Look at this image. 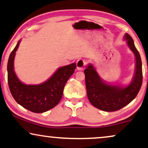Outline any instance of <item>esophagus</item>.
I'll return each mask as SVG.
<instances>
[{"label":"esophagus","mask_w":148,"mask_h":148,"mask_svg":"<svg viewBox=\"0 0 148 148\" xmlns=\"http://www.w3.org/2000/svg\"><path fill=\"white\" fill-rule=\"evenodd\" d=\"M86 65V61L83 59H79L76 62V67L78 70H82Z\"/></svg>","instance_id":"1"}]
</instances>
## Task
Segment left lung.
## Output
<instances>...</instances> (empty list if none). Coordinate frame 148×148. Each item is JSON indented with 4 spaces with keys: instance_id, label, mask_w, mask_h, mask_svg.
I'll return each instance as SVG.
<instances>
[{
    "instance_id": "obj_1",
    "label": "left lung",
    "mask_w": 148,
    "mask_h": 148,
    "mask_svg": "<svg viewBox=\"0 0 148 148\" xmlns=\"http://www.w3.org/2000/svg\"><path fill=\"white\" fill-rule=\"evenodd\" d=\"M124 39L134 53L136 61L134 77L128 85L124 87L105 83L91 64L84 70L88 99L93 106L102 111L110 112L121 109L136 98L141 89L143 80L141 57L131 36L126 33Z\"/></svg>"
}]
</instances>
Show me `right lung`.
Listing matches in <instances>:
<instances>
[{
  "instance_id": "obj_1",
  "label": "right lung",
  "mask_w": 148,
  "mask_h": 148,
  "mask_svg": "<svg viewBox=\"0 0 148 148\" xmlns=\"http://www.w3.org/2000/svg\"><path fill=\"white\" fill-rule=\"evenodd\" d=\"M20 41L11 52L7 63L9 90L15 100L33 113H44L57 105L62 98L65 83L74 74L75 63L60 67L49 79L39 85H26L17 77L14 68L16 52Z\"/></svg>"
}]
</instances>
